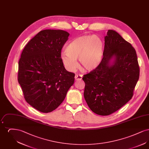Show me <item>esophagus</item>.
<instances>
[{"label": "esophagus", "mask_w": 149, "mask_h": 149, "mask_svg": "<svg viewBox=\"0 0 149 149\" xmlns=\"http://www.w3.org/2000/svg\"><path fill=\"white\" fill-rule=\"evenodd\" d=\"M82 75L81 74H75V80H81L82 79Z\"/></svg>", "instance_id": "1"}]
</instances>
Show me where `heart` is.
<instances>
[{"instance_id":"heart-1","label":"heart","mask_w":149,"mask_h":149,"mask_svg":"<svg viewBox=\"0 0 149 149\" xmlns=\"http://www.w3.org/2000/svg\"><path fill=\"white\" fill-rule=\"evenodd\" d=\"M66 54L61 59L66 68L70 71L78 66L77 59L84 71H93L100 64L104 52L103 43L98 36L84 35L79 37L69 43L65 49Z\"/></svg>"}]
</instances>
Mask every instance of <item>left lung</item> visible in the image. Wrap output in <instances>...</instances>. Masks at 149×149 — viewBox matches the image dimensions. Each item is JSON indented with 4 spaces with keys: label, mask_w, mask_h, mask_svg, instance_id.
<instances>
[{
    "label": "left lung",
    "mask_w": 149,
    "mask_h": 149,
    "mask_svg": "<svg viewBox=\"0 0 149 149\" xmlns=\"http://www.w3.org/2000/svg\"><path fill=\"white\" fill-rule=\"evenodd\" d=\"M104 44L99 66L83 77L85 101L100 116L113 113L132 98L140 75L136 52L131 43L109 29Z\"/></svg>",
    "instance_id": "obj_1"
}]
</instances>
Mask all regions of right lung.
<instances>
[{
    "label": "right lung",
    "mask_w": 149,
    "mask_h": 149,
    "mask_svg": "<svg viewBox=\"0 0 149 149\" xmlns=\"http://www.w3.org/2000/svg\"><path fill=\"white\" fill-rule=\"evenodd\" d=\"M69 36L63 30H43L22 52L18 81L26 102L41 112L56 109L74 83L75 74L65 69L61 57Z\"/></svg>",
    "instance_id": "right-lung-1"
}]
</instances>
